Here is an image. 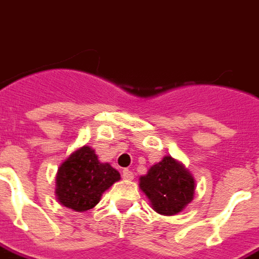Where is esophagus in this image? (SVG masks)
I'll list each match as a JSON object with an SVG mask.
<instances>
[{"label": "esophagus", "mask_w": 259, "mask_h": 259, "mask_svg": "<svg viewBox=\"0 0 259 259\" xmlns=\"http://www.w3.org/2000/svg\"><path fill=\"white\" fill-rule=\"evenodd\" d=\"M122 177L125 178V180H133L134 173H133V171H130L129 169H125L122 171Z\"/></svg>", "instance_id": "34e87169"}]
</instances>
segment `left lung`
<instances>
[{"label": "left lung", "instance_id": "left-lung-1", "mask_svg": "<svg viewBox=\"0 0 259 259\" xmlns=\"http://www.w3.org/2000/svg\"><path fill=\"white\" fill-rule=\"evenodd\" d=\"M140 189L157 213L174 215L193 201L195 181L182 163L166 155L140 178Z\"/></svg>", "mask_w": 259, "mask_h": 259}]
</instances>
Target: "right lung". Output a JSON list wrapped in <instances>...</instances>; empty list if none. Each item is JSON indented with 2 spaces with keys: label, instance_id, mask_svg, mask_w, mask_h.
<instances>
[{
  "label": "right lung",
  "instance_id": "obj_1",
  "mask_svg": "<svg viewBox=\"0 0 259 259\" xmlns=\"http://www.w3.org/2000/svg\"><path fill=\"white\" fill-rule=\"evenodd\" d=\"M121 176L109 163L98 161L96 151L82 146L73 151L58 167L56 195L58 202L75 211L93 209L104 191Z\"/></svg>",
  "mask_w": 259,
  "mask_h": 259
}]
</instances>
